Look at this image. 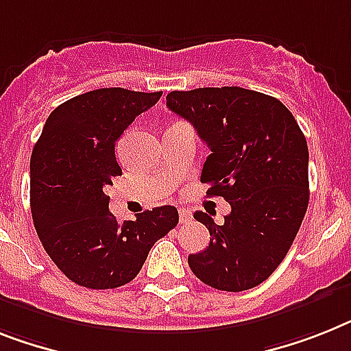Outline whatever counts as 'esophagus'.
Returning <instances> with one entry per match:
<instances>
[{
  "label": "esophagus",
  "instance_id": "obj_1",
  "mask_svg": "<svg viewBox=\"0 0 351 351\" xmlns=\"http://www.w3.org/2000/svg\"><path fill=\"white\" fill-rule=\"evenodd\" d=\"M190 221H192V211L181 208V210H179V222H181V224H186V222Z\"/></svg>",
  "mask_w": 351,
  "mask_h": 351
}]
</instances>
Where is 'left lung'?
Here are the masks:
<instances>
[{"mask_svg": "<svg viewBox=\"0 0 351 351\" xmlns=\"http://www.w3.org/2000/svg\"><path fill=\"white\" fill-rule=\"evenodd\" d=\"M167 106L195 127L211 154L201 181L231 213L210 231V245L188 256L199 280L240 292L265 282L289 253L308 206V147L292 112L274 97L251 89L199 88L172 91Z\"/></svg>", "mask_w": 351, "mask_h": 351, "instance_id": "1", "label": "left lung"}]
</instances>
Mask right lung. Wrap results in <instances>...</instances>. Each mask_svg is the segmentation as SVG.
I'll return each instance as SVG.
<instances>
[{
  "label": "right lung",
  "mask_w": 351,
  "mask_h": 351,
  "mask_svg": "<svg viewBox=\"0 0 351 351\" xmlns=\"http://www.w3.org/2000/svg\"><path fill=\"white\" fill-rule=\"evenodd\" d=\"M163 93L104 88L73 97L51 112L30 159V208L43 247L86 289L134 280L149 251L179 222L176 206L117 221L107 186L121 176L114 145Z\"/></svg>",
  "instance_id": "right-lung-1"
}]
</instances>
